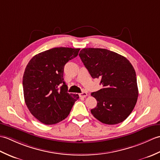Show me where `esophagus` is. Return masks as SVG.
Instances as JSON below:
<instances>
[{
	"instance_id": "obj_1",
	"label": "esophagus",
	"mask_w": 160,
	"mask_h": 160,
	"mask_svg": "<svg viewBox=\"0 0 160 160\" xmlns=\"http://www.w3.org/2000/svg\"><path fill=\"white\" fill-rule=\"evenodd\" d=\"M80 98H86L87 96V92H82L79 94Z\"/></svg>"
}]
</instances>
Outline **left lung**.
Segmentation results:
<instances>
[{"mask_svg":"<svg viewBox=\"0 0 160 160\" xmlns=\"http://www.w3.org/2000/svg\"><path fill=\"white\" fill-rule=\"evenodd\" d=\"M79 56L91 77L100 78L103 86L91 93L97 100L91 113L106 124L125 120L138 97L136 73L131 63L120 54L100 48L82 49Z\"/></svg>","mask_w":160,"mask_h":160,"instance_id":"1","label":"left lung"}]
</instances>
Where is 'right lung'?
I'll use <instances>...</instances> for the list:
<instances>
[{
	"mask_svg": "<svg viewBox=\"0 0 160 160\" xmlns=\"http://www.w3.org/2000/svg\"><path fill=\"white\" fill-rule=\"evenodd\" d=\"M80 49L56 47L33 56L22 78L25 104L33 116L51 125L64 120L79 96L69 93L64 81V67Z\"/></svg>",
	"mask_w": 160,
	"mask_h": 160,
	"instance_id": "add662e5",
	"label": "right lung"
}]
</instances>
